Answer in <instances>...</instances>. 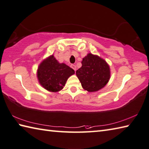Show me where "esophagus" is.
<instances>
[{"instance_id":"esophagus-1","label":"esophagus","mask_w":149,"mask_h":149,"mask_svg":"<svg viewBox=\"0 0 149 149\" xmlns=\"http://www.w3.org/2000/svg\"><path fill=\"white\" fill-rule=\"evenodd\" d=\"M71 68L73 69L74 71H76V70H77V67H76L75 65H73V64H72V65H71Z\"/></svg>"}]
</instances>
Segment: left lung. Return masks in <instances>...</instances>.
<instances>
[{"instance_id":"8db88e82","label":"left lung","mask_w":149,"mask_h":149,"mask_svg":"<svg viewBox=\"0 0 149 149\" xmlns=\"http://www.w3.org/2000/svg\"><path fill=\"white\" fill-rule=\"evenodd\" d=\"M82 88L89 92L104 87L110 77L108 63L98 56L88 54L82 61V67L76 72Z\"/></svg>"}]
</instances>
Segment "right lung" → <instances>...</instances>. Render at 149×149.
Here are the masks:
<instances>
[{"mask_svg":"<svg viewBox=\"0 0 149 149\" xmlns=\"http://www.w3.org/2000/svg\"><path fill=\"white\" fill-rule=\"evenodd\" d=\"M74 73L72 68L65 63H60L54 56H50L39 66L38 78L45 89L57 92L63 89L68 78Z\"/></svg>","mask_w":149,"mask_h":149,"instance_id":"add662e5","label":"right lung"}]
</instances>
